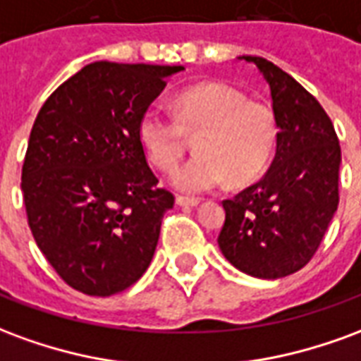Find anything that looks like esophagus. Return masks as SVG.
Masks as SVG:
<instances>
[{
	"label": "esophagus",
	"instance_id": "1",
	"mask_svg": "<svg viewBox=\"0 0 361 361\" xmlns=\"http://www.w3.org/2000/svg\"><path fill=\"white\" fill-rule=\"evenodd\" d=\"M176 204L180 207H197L199 204V199H189V197H176Z\"/></svg>",
	"mask_w": 361,
	"mask_h": 361
}]
</instances>
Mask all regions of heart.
Returning <instances> with one entry per match:
<instances>
[{"instance_id":"b5f03b06","label":"heart","mask_w":361,"mask_h":361,"mask_svg":"<svg viewBox=\"0 0 361 361\" xmlns=\"http://www.w3.org/2000/svg\"><path fill=\"white\" fill-rule=\"evenodd\" d=\"M173 116L145 111L139 141L147 157L172 172L183 157L188 135L195 137L197 157L173 173V188L183 193H207L230 178L250 183L261 176L276 145V118L265 104L247 102L245 94L226 85H197L173 98Z\"/></svg>"}]
</instances>
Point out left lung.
Returning <instances> with one entry per match:
<instances>
[{
	"label": "left lung",
	"instance_id": "left-lung-1",
	"mask_svg": "<svg viewBox=\"0 0 361 361\" xmlns=\"http://www.w3.org/2000/svg\"><path fill=\"white\" fill-rule=\"evenodd\" d=\"M271 89L276 154L265 178L226 199L219 247L238 269L274 280L315 255L338 207L341 145L321 104L265 58L242 56Z\"/></svg>",
	"mask_w": 361,
	"mask_h": 361
}]
</instances>
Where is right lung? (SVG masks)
Wrapping results in <instances>:
<instances>
[{"instance_id": "obj_1", "label": "right lung", "mask_w": 361, "mask_h": 361, "mask_svg": "<svg viewBox=\"0 0 361 361\" xmlns=\"http://www.w3.org/2000/svg\"><path fill=\"white\" fill-rule=\"evenodd\" d=\"M183 66L94 61L36 116L23 197L38 247L67 284L111 295L149 269L173 195L157 185L139 119Z\"/></svg>"}]
</instances>
